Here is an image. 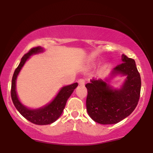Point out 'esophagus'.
<instances>
[{
	"label": "esophagus",
	"instance_id": "1",
	"mask_svg": "<svg viewBox=\"0 0 153 153\" xmlns=\"http://www.w3.org/2000/svg\"><path fill=\"white\" fill-rule=\"evenodd\" d=\"M78 84L80 86L83 87L84 85H85V80H84L83 79H80V80H78Z\"/></svg>",
	"mask_w": 153,
	"mask_h": 153
}]
</instances>
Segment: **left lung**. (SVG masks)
I'll return each mask as SVG.
<instances>
[{"label":"left lung","instance_id":"obj_1","mask_svg":"<svg viewBox=\"0 0 153 153\" xmlns=\"http://www.w3.org/2000/svg\"><path fill=\"white\" fill-rule=\"evenodd\" d=\"M122 64L112 74L127 75L120 90H113L102 80H91L85 85L86 108L93 120L101 124H117L130 115L137 106L141 90V78L133 59L122 55Z\"/></svg>","mask_w":153,"mask_h":153}]
</instances>
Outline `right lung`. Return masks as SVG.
<instances>
[{"label": "right lung", "instance_id": "add662e5", "mask_svg": "<svg viewBox=\"0 0 153 153\" xmlns=\"http://www.w3.org/2000/svg\"><path fill=\"white\" fill-rule=\"evenodd\" d=\"M42 51V48L41 47H33L27 53L24 54L22 57V60L19 63V66L15 70L13 73V78L11 82V89H10V96L13 104L19 113L22 114L24 118L28 121L33 123V124H38V125H46L50 124L55 122L57 119L62 114L65 106L66 105V102L68 98L73 94V91L78 86V82L71 84L70 85L63 87L61 89L59 94L56 96L55 99L47 106L43 107L36 110H31L26 108L23 106L20 101H19L17 97L16 92V80L17 75L20 72L21 69L24 65L26 59L31 56V54L38 53Z\"/></svg>", "mask_w": 153, "mask_h": 153}]
</instances>
